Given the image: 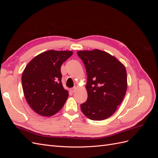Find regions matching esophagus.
I'll list each match as a JSON object with an SVG mask.
<instances>
[{"label":"esophagus","mask_w":158,"mask_h":158,"mask_svg":"<svg viewBox=\"0 0 158 158\" xmlns=\"http://www.w3.org/2000/svg\"><path fill=\"white\" fill-rule=\"evenodd\" d=\"M76 87H74V88H71L70 89V91L71 92H74L75 91H76Z\"/></svg>","instance_id":"obj_1"}]
</instances>
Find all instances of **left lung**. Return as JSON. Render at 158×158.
<instances>
[{
  "label": "left lung",
  "mask_w": 158,
  "mask_h": 158,
  "mask_svg": "<svg viewBox=\"0 0 158 158\" xmlns=\"http://www.w3.org/2000/svg\"><path fill=\"white\" fill-rule=\"evenodd\" d=\"M88 76V99L81 110L88 118L102 121L120 106L127 89L125 66L115 56L99 49L79 51Z\"/></svg>",
  "instance_id": "1"
}]
</instances>
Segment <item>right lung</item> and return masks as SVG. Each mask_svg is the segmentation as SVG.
I'll list each match as a JSON object with an SVG mask.
<instances>
[{"mask_svg":"<svg viewBox=\"0 0 158 158\" xmlns=\"http://www.w3.org/2000/svg\"><path fill=\"white\" fill-rule=\"evenodd\" d=\"M73 54L72 51L49 50L35 56L23 70V94L30 107L41 116L59 112L69 97L61 82L60 66Z\"/></svg>","mask_w":158,"mask_h":158,"instance_id":"1","label":"right lung"}]
</instances>
